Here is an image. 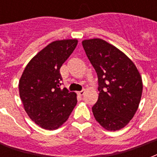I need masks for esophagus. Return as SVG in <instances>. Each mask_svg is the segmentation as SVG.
<instances>
[{
  "label": "esophagus",
  "instance_id": "1",
  "mask_svg": "<svg viewBox=\"0 0 157 157\" xmlns=\"http://www.w3.org/2000/svg\"><path fill=\"white\" fill-rule=\"evenodd\" d=\"M85 93H86V91H85V90H81V91H78L77 92V94H78V95L80 96H82L85 94Z\"/></svg>",
  "mask_w": 157,
  "mask_h": 157
}]
</instances>
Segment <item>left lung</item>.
Instances as JSON below:
<instances>
[{"label":"left lung","instance_id":"left-lung-1","mask_svg":"<svg viewBox=\"0 0 157 157\" xmlns=\"http://www.w3.org/2000/svg\"><path fill=\"white\" fill-rule=\"evenodd\" d=\"M98 76V98L92 107L94 118L104 129L116 131L134 117L141 100L143 81L136 66L121 50L94 38L82 41Z\"/></svg>","mask_w":157,"mask_h":157}]
</instances>
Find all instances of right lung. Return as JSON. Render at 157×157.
<instances>
[{
  "label": "right lung",
  "mask_w": 157,
  "mask_h": 157,
  "mask_svg": "<svg viewBox=\"0 0 157 157\" xmlns=\"http://www.w3.org/2000/svg\"><path fill=\"white\" fill-rule=\"evenodd\" d=\"M77 40H55L40 50L26 66L18 90L28 117L43 129L60 127L77 103L76 94L62 90L60 67L73 52Z\"/></svg>",
  "instance_id": "obj_1"
}]
</instances>
